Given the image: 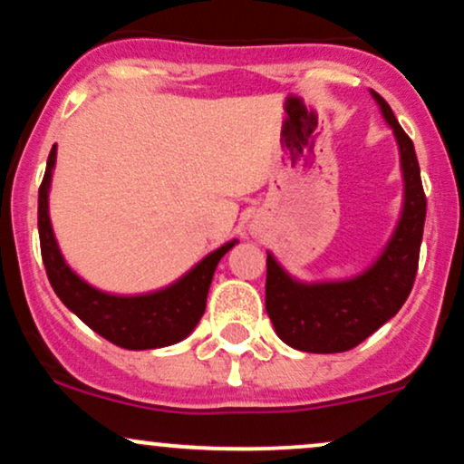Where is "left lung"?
<instances>
[{
  "instance_id": "obj_1",
  "label": "left lung",
  "mask_w": 464,
  "mask_h": 464,
  "mask_svg": "<svg viewBox=\"0 0 464 464\" xmlns=\"http://www.w3.org/2000/svg\"><path fill=\"white\" fill-rule=\"evenodd\" d=\"M371 93L395 130L406 183L401 220L382 257L355 279L312 285L290 279L273 255L266 259V312L276 335L307 353H343L358 347L401 310L417 276L428 207L417 152L386 100Z\"/></svg>"
}]
</instances>
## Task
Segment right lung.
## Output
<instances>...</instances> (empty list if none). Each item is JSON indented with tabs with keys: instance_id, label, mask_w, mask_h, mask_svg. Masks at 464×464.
Returning <instances> with one entry per match:
<instances>
[{
	"instance_id": "obj_1",
	"label": "right lung",
	"mask_w": 464,
	"mask_h": 464,
	"mask_svg": "<svg viewBox=\"0 0 464 464\" xmlns=\"http://www.w3.org/2000/svg\"><path fill=\"white\" fill-rule=\"evenodd\" d=\"M54 163L56 146H52L44 183L39 188V239L47 279L58 299L95 334L121 349H159L188 338L205 314L207 292L214 279L216 266L228 248L236 246V239L207 255L183 279L165 290L141 296H115L95 290L72 273L52 231L47 191H50Z\"/></svg>"
}]
</instances>
